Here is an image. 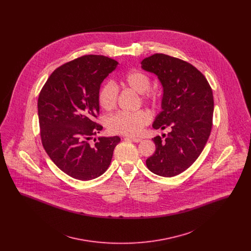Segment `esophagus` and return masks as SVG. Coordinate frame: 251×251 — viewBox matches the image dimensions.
I'll return each instance as SVG.
<instances>
[{
  "mask_svg": "<svg viewBox=\"0 0 251 251\" xmlns=\"http://www.w3.org/2000/svg\"><path fill=\"white\" fill-rule=\"evenodd\" d=\"M125 139H126V140H131V141L134 142V143H138V142H141V141H142L141 138H135V137H126Z\"/></svg>",
  "mask_w": 251,
  "mask_h": 251,
  "instance_id": "34e87169",
  "label": "esophagus"
}]
</instances>
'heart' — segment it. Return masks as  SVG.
I'll return each instance as SVG.
<instances>
[{"mask_svg":"<svg viewBox=\"0 0 251 251\" xmlns=\"http://www.w3.org/2000/svg\"><path fill=\"white\" fill-rule=\"evenodd\" d=\"M120 84L124 87L130 88L138 94H143L144 101L155 104L161 95L157 91L149 90L151 86L150 76L141 71H131L124 74L120 78ZM118 101V89L112 84H105L99 93V102L100 107L105 111H111L116 107ZM151 120L150 114L145 110L136 112H120L106 120L108 130L115 134L121 135H136L142 131Z\"/></svg>","mask_w":251,"mask_h":251,"instance_id":"1","label":"heart"}]
</instances>
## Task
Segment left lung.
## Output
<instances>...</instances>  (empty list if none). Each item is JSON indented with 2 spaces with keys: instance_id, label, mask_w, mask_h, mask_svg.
Returning a JSON list of instances; mask_svg holds the SVG:
<instances>
[{
  "instance_id": "8db88e82",
  "label": "left lung",
  "mask_w": 251,
  "mask_h": 251,
  "mask_svg": "<svg viewBox=\"0 0 251 251\" xmlns=\"http://www.w3.org/2000/svg\"><path fill=\"white\" fill-rule=\"evenodd\" d=\"M141 68L155 74L163 86L162 111L152 127L170 131L152 138L155 152L147 159L156 175L173 177L186 170L201 155L210 136L213 91L201 72L191 64L163 53L142 60Z\"/></svg>"
}]
</instances>
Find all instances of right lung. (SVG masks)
Returning a JSON list of instances; mask_svg holds the SVG:
<instances>
[{
  "label": "right lung",
  "instance_id": "add662e5",
  "mask_svg": "<svg viewBox=\"0 0 251 251\" xmlns=\"http://www.w3.org/2000/svg\"><path fill=\"white\" fill-rule=\"evenodd\" d=\"M119 62L103 55H84L56 69L40 91L37 113L42 145L63 172L80 180L102 175L110 166L119 136H100L101 83ZM94 139V141H95Z\"/></svg>",
  "mask_w": 251,
  "mask_h": 251
}]
</instances>
